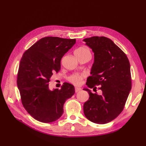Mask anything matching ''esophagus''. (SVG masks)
<instances>
[{"label":"esophagus","instance_id":"esophagus-1","mask_svg":"<svg viewBox=\"0 0 146 146\" xmlns=\"http://www.w3.org/2000/svg\"><path fill=\"white\" fill-rule=\"evenodd\" d=\"M75 92H76V93H77V92H78L79 91L81 90V88H78V87H75Z\"/></svg>","mask_w":146,"mask_h":146}]
</instances>
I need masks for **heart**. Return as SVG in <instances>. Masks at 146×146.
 Returning <instances> with one entry per match:
<instances>
[{
	"label": "heart",
	"mask_w": 146,
	"mask_h": 146,
	"mask_svg": "<svg viewBox=\"0 0 146 146\" xmlns=\"http://www.w3.org/2000/svg\"><path fill=\"white\" fill-rule=\"evenodd\" d=\"M85 53V52H90L89 49L86 46H82L80 47L75 51V53ZM85 74H75L71 75L69 78V81L75 85H80L82 84L83 79L85 78Z\"/></svg>",
	"instance_id": "heart-1"
}]
</instances>
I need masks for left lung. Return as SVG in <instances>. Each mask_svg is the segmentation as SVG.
<instances>
[{
    "label": "left lung",
    "mask_w": 146,
    "mask_h": 146,
    "mask_svg": "<svg viewBox=\"0 0 146 146\" xmlns=\"http://www.w3.org/2000/svg\"><path fill=\"white\" fill-rule=\"evenodd\" d=\"M94 52V63L86 85L99 89L102 94H92L83 105L85 117L91 122L104 124L122 112L132 88L131 66L126 54L109 38L93 36L83 39Z\"/></svg>",
    "instance_id": "1"
}]
</instances>
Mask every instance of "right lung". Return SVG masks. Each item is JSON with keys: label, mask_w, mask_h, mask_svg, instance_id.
<instances>
[{"label": "right lung", "mask_w": 146, "mask_h": 146, "mask_svg": "<svg viewBox=\"0 0 146 146\" xmlns=\"http://www.w3.org/2000/svg\"><path fill=\"white\" fill-rule=\"evenodd\" d=\"M75 43V39L45 37L22 56L17 80L22 104L39 122L58 120L63 113L64 102L75 94V87L70 83L51 90L49 82L53 73L60 70L61 58Z\"/></svg>", "instance_id": "right-lung-1"}]
</instances>
